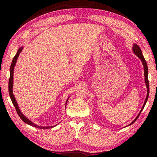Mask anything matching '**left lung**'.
<instances>
[{"instance_id":"left-lung-1","label":"left lung","mask_w":157,"mask_h":157,"mask_svg":"<svg viewBox=\"0 0 157 157\" xmlns=\"http://www.w3.org/2000/svg\"><path fill=\"white\" fill-rule=\"evenodd\" d=\"M133 51H134V52L135 53V55H136L138 57H139L140 59H141V61L143 62V66H144V75H145V84H146V86H147V97H146V99L145 100V102L144 104H143V106L142 107V109L141 110H140V113L139 115H138V116L136 117V118H135L134 121H133V122L132 123H130V124H132V123H134L135 121H136L137 120V118H139V116H140V113H141L142 110L143 109V108H144L145 105L146 104V102H147V100L148 99V96H149V92H150V88H149V81H148V68H147V62H146V61L144 57H143V55L142 54V51L141 50H140V48H139V46H138V45L136 44H134V46H133ZM129 124V125H130Z\"/></svg>"}]
</instances>
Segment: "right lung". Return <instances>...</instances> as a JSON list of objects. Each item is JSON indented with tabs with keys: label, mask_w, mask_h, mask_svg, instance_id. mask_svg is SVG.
<instances>
[{
	"label": "right lung",
	"mask_w": 157,
	"mask_h": 157,
	"mask_svg": "<svg viewBox=\"0 0 157 157\" xmlns=\"http://www.w3.org/2000/svg\"><path fill=\"white\" fill-rule=\"evenodd\" d=\"M22 49L23 48H20L18 50V51L17 52V54L14 56V57L13 58V60H12V64L10 66V79H9V85H8V88H9V94H10V98H11V100L13 103V105H14V107L16 109V110H17V112L18 113V115L19 116L20 118H21V120H22L24 123H27L28 124H30V125L34 127H36V128H39V129H50V128H52L54 126H49V127H43V126H38L36 125L33 123H32V122L26 118L25 116H24V115L21 113V111H20L19 109H18V106L17 105V101H16L15 98L14 96V95H13V93H12V86H13V75H14V68L16 64V62H17V59L18 57V55L21 53V52L22 51ZM68 101V100H67ZM67 101H66V103H67Z\"/></svg>",
	"instance_id": "obj_1"
}]
</instances>
